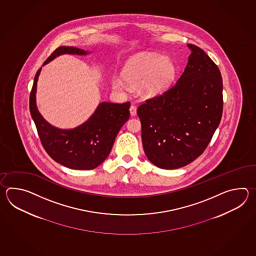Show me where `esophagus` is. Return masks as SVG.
Returning <instances> with one entry per match:
<instances>
[{"instance_id": "esophagus-1", "label": "esophagus", "mask_w": 256, "mask_h": 256, "mask_svg": "<svg viewBox=\"0 0 256 256\" xmlns=\"http://www.w3.org/2000/svg\"><path fill=\"white\" fill-rule=\"evenodd\" d=\"M136 110H137V108H136V105L132 104L130 107V114L132 116H134V115H136Z\"/></svg>"}]
</instances>
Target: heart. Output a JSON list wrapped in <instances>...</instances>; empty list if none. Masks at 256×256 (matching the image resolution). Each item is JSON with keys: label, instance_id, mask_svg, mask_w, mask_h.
Returning <instances> with one entry per match:
<instances>
[{"label": "heart", "instance_id": "b5f03b06", "mask_svg": "<svg viewBox=\"0 0 256 256\" xmlns=\"http://www.w3.org/2000/svg\"><path fill=\"white\" fill-rule=\"evenodd\" d=\"M174 75L173 64L158 54H139L132 58L122 70V76L127 83L137 86L142 83V90L150 95L163 92ZM116 90H126V82L114 76L112 80Z\"/></svg>", "mask_w": 256, "mask_h": 256}]
</instances>
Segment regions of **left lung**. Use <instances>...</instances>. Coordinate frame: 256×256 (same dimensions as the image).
Segmentation results:
<instances>
[{
    "mask_svg": "<svg viewBox=\"0 0 256 256\" xmlns=\"http://www.w3.org/2000/svg\"><path fill=\"white\" fill-rule=\"evenodd\" d=\"M191 54L174 86L137 109L142 146L158 168L185 166L205 151L222 116V78L204 50Z\"/></svg>",
    "mask_w": 256,
    "mask_h": 256,
    "instance_id": "1",
    "label": "left lung"
}]
</instances>
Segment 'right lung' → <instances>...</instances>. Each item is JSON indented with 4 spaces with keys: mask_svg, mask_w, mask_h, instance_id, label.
<instances>
[{
    "mask_svg": "<svg viewBox=\"0 0 256 256\" xmlns=\"http://www.w3.org/2000/svg\"><path fill=\"white\" fill-rule=\"evenodd\" d=\"M87 53L83 49L73 46H60L43 65L60 54ZM40 71L41 68L34 76L29 108L44 149L50 158L66 168L78 170L97 168L109 156L117 134L129 119L130 102H102L82 126L70 130L56 128L44 119L36 108V92Z\"/></svg>",
    "mask_w": 256,
    "mask_h": 256,
    "instance_id": "obj_1",
    "label": "right lung"
}]
</instances>
